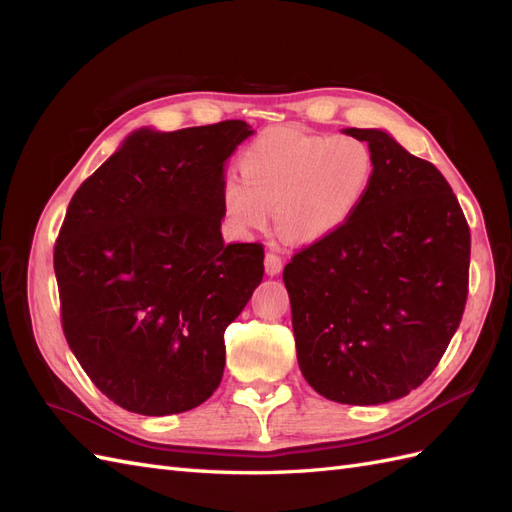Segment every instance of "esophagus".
Masks as SVG:
<instances>
[{
    "label": "esophagus",
    "instance_id": "1",
    "mask_svg": "<svg viewBox=\"0 0 512 512\" xmlns=\"http://www.w3.org/2000/svg\"><path fill=\"white\" fill-rule=\"evenodd\" d=\"M265 271H267V275H277L282 271V258L277 256V254H273V252H269L267 256H265Z\"/></svg>",
    "mask_w": 512,
    "mask_h": 512
}]
</instances>
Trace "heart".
<instances>
[{"label": "heart", "instance_id": "1", "mask_svg": "<svg viewBox=\"0 0 512 512\" xmlns=\"http://www.w3.org/2000/svg\"><path fill=\"white\" fill-rule=\"evenodd\" d=\"M239 179L222 183V211L239 235L269 226L290 241L318 243L363 205L376 175L371 147L354 136L273 128L239 158Z\"/></svg>", "mask_w": 512, "mask_h": 512}]
</instances>
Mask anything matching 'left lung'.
I'll use <instances>...</instances> for the list:
<instances>
[{"label":"left lung","instance_id":"1","mask_svg":"<svg viewBox=\"0 0 512 512\" xmlns=\"http://www.w3.org/2000/svg\"><path fill=\"white\" fill-rule=\"evenodd\" d=\"M376 158L363 205L288 262L301 374L337 404L378 406L421 386L468 299L470 228L440 170L384 130L346 128Z\"/></svg>","mask_w":512,"mask_h":512}]
</instances>
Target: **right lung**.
I'll return each mask as SVG.
<instances>
[{"mask_svg": "<svg viewBox=\"0 0 512 512\" xmlns=\"http://www.w3.org/2000/svg\"><path fill=\"white\" fill-rule=\"evenodd\" d=\"M250 123L141 128L70 200L55 243L61 324L85 374L145 416L220 386L224 331L265 273L260 243H224V164Z\"/></svg>", "mask_w": 512, "mask_h": 512, "instance_id": "obj_1", "label": "right lung"}]
</instances>
